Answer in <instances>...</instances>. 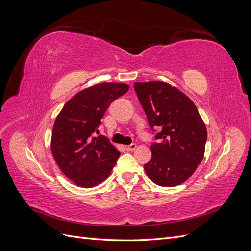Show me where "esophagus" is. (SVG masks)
Listing matches in <instances>:
<instances>
[{
  "label": "esophagus",
  "mask_w": 251,
  "mask_h": 251,
  "mask_svg": "<svg viewBox=\"0 0 251 251\" xmlns=\"http://www.w3.org/2000/svg\"><path fill=\"white\" fill-rule=\"evenodd\" d=\"M136 148H137V144H135V143H132V144H130V146H126V147H125V149H126L127 151H133Z\"/></svg>",
  "instance_id": "obj_1"
}]
</instances>
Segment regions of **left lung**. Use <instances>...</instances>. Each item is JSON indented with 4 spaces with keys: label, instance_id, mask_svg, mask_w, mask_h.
<instances>
[{
    "label": "left lung",
    "instance_id": "1",
    "mask_svg": "<svg viewBox=\"0 0 251 251\" xmlns=\"http://www.w3.org/2000/svg\"><path fill=\"white\" fill-rule=\"evenodd\" d=\"M134 88L157 142L144 164L157 185L176 186L185 182L204 157L206 126L191 98L163 81L135 82Z\"/></svg>",
    "mask_w": 251,
    "mask_h": 251
}]
</instances>
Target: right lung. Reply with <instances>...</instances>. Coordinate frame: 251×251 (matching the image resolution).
Here are the masks:
<instances>
[{
	"mask_svg": "<svg viewBox=\"0 0 251 251\" xmlns=\"http://www.w3.org/2000/svg\"><path fill=\"white\" fill-rule=\"evenodd\" d=\"M126 83L101 82L68 100L52 130L51 151L58 168L74 184L90 188L109 177L120 156L104 136L92 137L109 105L127 92Z\"/></svg>",
	"mask_w": 251,
	"mask_h": 251,
	"instance_id": "right-lung-1",
	"label": "right lung"
}]
</instances>
